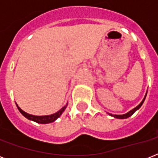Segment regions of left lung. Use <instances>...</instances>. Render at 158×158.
<instances>
[{
  "mask_svg": "<svg viewBox=\"0 0 158 158\" xmlns=\"http://www.w3.org/2000/svg\"><path fill=\"white\" fill-rule=\"evenodd\" d=\"M147 93H148V91H147ZM147 93H146V94H145L144 98L143 99V101L141 102H140V103L137 106H136V107H135L134 109H132L131 110H130L129 112L125 113V114H123V115H112V114H110V113H108V115H111V116H113V117L117 118V119H126V118L130 117V116H131V115H132L133 114H134V113L136 111V110H139V109L140 108V106L143 105V102H144V100H145V98H146V96H147Z\"/></svg>",
  "mask_w": 158,
  "mask_h": 158,
  "instance_id": "1",
  "label": "left lung"
}]
</instances>
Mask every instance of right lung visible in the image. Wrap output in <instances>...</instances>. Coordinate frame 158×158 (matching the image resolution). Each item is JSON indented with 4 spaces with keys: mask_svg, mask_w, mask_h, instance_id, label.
Returning a JSON list of instances; mask_svg holds the SVG:
<instances>
[{
    "mask_svg": "<svg viewBox=\"0 0 158 158\" xmlns=\"http://www.w3.org/2000/svg\"><path fill=\"white\" fill-rule=\"evenodd\" d=\"M67 105L68 103H66V105L64 106L63 107L59 110L57 112L54 113V114H52V115H31V114H28V113L25 112V111H23L22 109H21L19 106L17 104V107H18L19 110L20 111V113L22 115L24 116L25 118H27L28 120H33L34 122H37L38 124H48V123H52L54 122L55 120H56L57 118H59L61 114L63 113L64 110H65V108H66Z\"/></svg>",
    "mask_w": 158,
    "mask_h": 158,
    "instance_id": "right-lung-1",
    "label": "right lung"
}]
</instances>
